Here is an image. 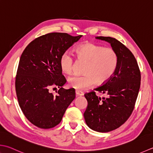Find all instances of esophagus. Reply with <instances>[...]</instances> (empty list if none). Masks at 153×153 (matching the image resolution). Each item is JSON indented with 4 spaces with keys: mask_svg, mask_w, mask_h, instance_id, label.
Instances as JSON below:
<instances>
[{
    "mask_svg": "<svg viewBox=\"0 0 153 153\" xmlns=\"http://www.w3.org/2000/svg\"><path fill=\"white\" fill-rule=\"evenodd\" d=\"M76 94L77 96H82V95H83V93L82 91H81L76 90Z\"/></svg>",
    "mask_w": 153,
    "mask_h": 153,
    "instance_id": "1",
    "label": "esophagus"
}]
</instances>
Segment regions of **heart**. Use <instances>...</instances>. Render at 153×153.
Here are the masks:
<instances>
[{
  "mask_svg": "<svg viewBox=\"0 0 153 153\" xmlns=\"http://www.w3.org/2000/svg\"><path fill=\"white\" fill-rule=\"evenodd\" d=\"M75 56L80 61L85 62L83 75H73L68 78L69 85L76 90L84 91L95 83L107 82L117 70L119 56L112 48L104 47L94 43H83L74 50ZM74 58L65 52L59 59V67L64 74H70L73 70Z\"/></svg>",
  "mask_w": 153,
  "mask_h": 153,
  "instance_id": "1",
  "label": "heart"
}]
</instances>
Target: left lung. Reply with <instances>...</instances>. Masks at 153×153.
<instances>
[{
	"label": "left lung",
	"instance_id": "1",
	"mask_svg": "<svg viewBox=\"0 0 153 153\" xmlns=\"http://www.w3.org/2000/svg\"><path fill=\"white\" fill-rule=\"evenodd\" d=\"M109 42L119 56L114 75L94 91L84 95L88 106L83 113L86 124L94 131L107 133L119 128L129 118L134 109L140 85V71L134 55L117 39L97 36ZM107 95L102 100L96 95Z\"/></svg>",
	"mask_w": 153,
	"mask_h": 153
}]
</instances>
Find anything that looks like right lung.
I'll return each instance as SVG.
<instances>
[{
    "instance_id": "right-lung-1",
    "label": "right lung",
    "mask_w": 153,
    "mask_h": 153,
    "mask_svg": "<svg viewBox=\"0 0 153 153\" xmlns=\"http://www.w3.org/2000/svg\"><path fill=\"white\" fill-rule=\"evenodd\" d=\"M82 36L48 33L34 39L23 51L15 88L21 110L35 126L44 129L56 127L76 97L73 89L62 88L66 79L59 67V59ZM56 86L59 90L53 96L49 89Z\"/></svg>"
}]
</instances>
